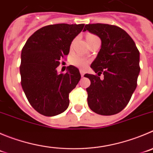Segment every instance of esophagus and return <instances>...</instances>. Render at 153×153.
I'll return each instance as SVG.
<instances>
[{
  "mask_svg": "<svg viewBox=\"0 0 153 153\" xmlns=\"http://www.w3.org/2000/svg\"><path fill=\"white\" fill-rule=\"evenodd\" d=\"M80 73H81V77H84V75H85V71H84V70H82V69H80Z\"/></svg>",
  "mask_w": 153,
  "mask_h": 153,
  "instance_id": "obj_1",
  "label": "esophagus"
}]
</instances>
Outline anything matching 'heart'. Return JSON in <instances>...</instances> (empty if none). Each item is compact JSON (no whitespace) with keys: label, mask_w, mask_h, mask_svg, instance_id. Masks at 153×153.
Masks as SVG:
<instances>
[{"label":"heart","mask_w":153,"mask_h":153,"mask_svg":"<svg viewBox=\"0 0 153 153\" xmlns=\"http://www.w3.org/2000/svg\"><path fill=\"white\" fill-rule=\"evenodd\" d=\"M94 38H97V37H96L94 35H88V36H87V40ZM72 63H73L74 65H77V66L81 67V68H85V67L88 65V60L85 59V58H83V57L78 56H75L73 59H72Z\"/></svg>","instance_id":"obj_1"}]
</instances>
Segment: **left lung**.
I'll return each mask as SVG.
<instances>
[{
    "mask_svg": "<svg viewBox=\"0 0 153 153\" xmlns=\"http://www.w3.org/2000/svg\"><path fill=\"white\" fill-rule=\"evenodd\" d=\"M87 30L101 40L100 50L91 65L98 76L85 75L91 80L86 89L88 105L99 115H115L128 105L137 88L140 52L131 36L116 25L88 24L84 31ZM101 74L104 75L102 80Z\"/></svg>",
    "mask_w": 153,
    "mask_h": 153,
    "instance_id": "1",
    "label": "left lung"
}]
</instances>
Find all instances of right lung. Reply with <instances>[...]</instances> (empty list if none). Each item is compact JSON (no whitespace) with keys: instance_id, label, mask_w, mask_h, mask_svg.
Wrapping results in <instances>:
<instances>
[{"instance_id":"1","label":"right lung","mask_w":153,"mask_h":153,"mask_svg":"<svg viewBox=\"0 0 153 153\" xmlns=\"http://www.w3.org/2000/svg\"><path fill=\"white\" fill-rule=\"evenodd\" d=\"M84 25H47L37 30L22 48L21 85L29 103L41 115L54 116L68 107L69 93L78 85L81 74L72 65L65 74L58 73L56 68Z\"/></svg>"}]
</instances>
